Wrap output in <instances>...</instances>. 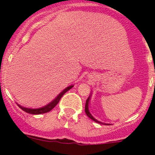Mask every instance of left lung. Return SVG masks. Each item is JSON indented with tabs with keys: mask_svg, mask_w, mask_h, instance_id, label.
Segmentation results:
<instances>
[{
	"mask_svg": "<svg viewBox=\"0 0 155 155\" xmlns=\"http://www.w3.org/2000/svg\"><path fill=\"white\" fill-rule=\"evenodd\" d=\"M89 101H90V96H89L88 98H87V99L86 100V103H85V113H86V115L89 117V118H91V119H92V120H93V121H94L95 122L99 123V124H104V123L101 122V121H97V119H95V118H94L93 116H92V115H91V114L90 111H89Z\"/></svg>",
	"mask_w": 155,
	"mask_h": 155,
	"instance_id": "1",
	"label": "left lung"
}]
</instances>
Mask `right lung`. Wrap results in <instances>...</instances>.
<instances>
[{"mask_svg":"<svg viewBox=\"0 0 155 155\" xmlns=\"http://www.w3.org/2000/svg\"><path fill=\"white\" fill-rule=\"evenodd\" d=\"M73 87V85H70V86L66 87V88H65L64 90L61 92V93L59 94L58 96L54 100V101H51V102L50 103V104H48V105L45 106V107H43L42 108H40V109H28V108L23 107L20 105H18V106L19 107L20 109H22L23 111H25V112H28V113H30V114L39 115V114L46 113V112H49V111H51L53 108L55 107V106L58 104L59 101H60L61 98L62 97V96H63V95L64 94L66 93L68 91L70 90V89H71Z\"/></svg>","mask_w":155,"mask_h":155,"instance_id":"1","label":"right lung"}]
</instances>
